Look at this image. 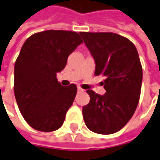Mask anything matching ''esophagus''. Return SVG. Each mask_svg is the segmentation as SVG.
Wrapping results in <instances>:
<instances>
[{"mask_svg": "<svg viewBox=\"0 0 160 160\" xmlns=\"http://www.w3.org/2000/svg\"><path fill=\"white\" fill-rule=\"evenodd\" d=\"M77 89H78V92H83V91H84V90L81 88L80 87H78V88H77Z\"/></svg>", "mask_w": 160, "mask_h": 160, "instance_id": "esophagus-1", "label": "esophagus"}]
</instances>
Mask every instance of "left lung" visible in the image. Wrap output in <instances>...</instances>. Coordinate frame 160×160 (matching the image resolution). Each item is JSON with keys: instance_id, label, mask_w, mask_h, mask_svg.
I'll use <instances>...</instances> for the list:
<instances>
[{"instance_id": "obj_1", "label": "left lung", "mask_w": 160, "mask_h": 160, "mask_svg": "<svg viewBox=\"0 0 160 160\" xmlns=\"http://www.w3.org/2000/svg\"><path fill=\"white\" fill-rule=\"evenodd\" d=\"M95 62L94 75L105 76L106 93L88 90V104L82 108L85 123L98 134L120 130L130 121L139 102L143 70L132 42L112 32H80Z\"/></svg>"}]
</instances>
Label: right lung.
I'll list each match as a JSON object with an SVG mask.
<instances>
[{
	"label": "right lung",
	"mask_w": 160,
	"mask_h": 160,
	"mask_svg": "<svg viewBox=\"0 0 160 160\" xmlns=\"http://www.w3.org/2000/svg\"><path fill=\"white\" fill-rule=\"evenodd\" d=\"M81 43L77 32L51 30L23 43L15 64L14 92L22 116L35 130L50 132L63 125L77 87L62 86L56 76Z\"/></svg>",
	"instance_id": "add662e5"
}]
</instances>
